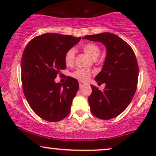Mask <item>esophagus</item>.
<instances>
[{
	"label": "esophagus",
	"instance_id": "esophagus-1",
	"mask_svg": "<svg viewBox=\"0 0 156 156\" xmlns=\"http://www.w3.org/2000/svg\"><path fill=\"white\" fill-rule=\"evenodd\" d=\"M84 85H86L85 83H83V82H79V86H80V87H83V86H84Z\"/></svg>",
	"mask_w": 156,
	"mask_h": 156
}]
</instances>
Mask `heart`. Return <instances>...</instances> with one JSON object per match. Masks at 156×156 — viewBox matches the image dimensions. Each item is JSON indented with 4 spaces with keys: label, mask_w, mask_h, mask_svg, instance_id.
<instances>
[{
    "label": "heart",
    "mask_w": 156,
    "mask_h": 156,
    "mask_svg": "<svg viewBox=\"0 0 156 156\" xmlns=\"http://www.w3.org/2000/svg\"><path fill=\"white\" fill-rule=\"evenodd\" d=\"M82 50L92 58L97 60L101 54V48L98 44L94 43H87L82 46ZM75 51L73 49H69L64 55V62L67 66H72L75 62ZM91 76V73L83 69H79L73 74V76L76 79L85 81Z\"/></svg>",
    "instance_id": "obj_1"
}]
</instances>
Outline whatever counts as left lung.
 <instances>
[{"label":"left lung","instance_id":"8db88e82","mask_svg":"<svg viewBox=\"0 0 156 156\" xmlns=\"http://www.w3.org/2000/svg\"><path fill=\"white\" fill-rule=\"evenodd\" d=\"M83 39L101 42L106 48L102 70L94 78L98 83H105V89L101 91L91 86L89 103L94 117L112 119L126 109L136 90L139 67L135 53L126 42L108 32L87 35Z\"/></svg>","mask_w":156,"mask_h":156}]
</instances>
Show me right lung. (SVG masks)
<instances>
[{
  "label": "right lung",
  "instance_id": "1",
  "mask_svg": "<svg viewBox=\"0 0 156 156\" xmlns=\"http://www.w3.org/2000/svg\"><path fill=\"white\" fill-rule=\"evenodd\" d=\"M80 39L48 33L32 39L24 49L20 65L23 92L32 110L44 120L58 122L69 114L79 84L69 76L64 83H55V78L66 69L65 53Z\"/></svg>",
  "mask_w": 156,
  "mask_h": 156
}]
</instances>
